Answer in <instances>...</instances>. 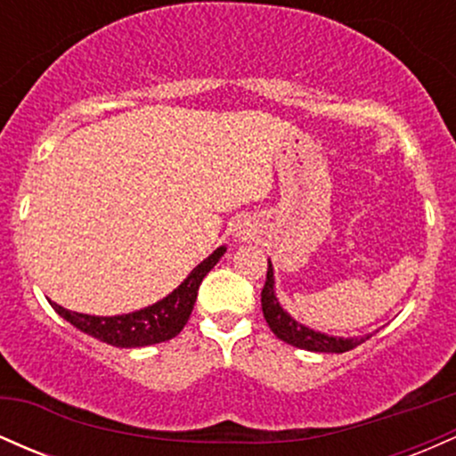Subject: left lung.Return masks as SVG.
<instances>
[{
	"label": "left lung",
	"instance_id": "obj_1",
	"mask_svg": "<svg viewBox=\"0 0 456 456\" xmlns=\"http://www.w3.org/2000/svg\"><path fill=\"white\" fill-rule=\"evenodd\" d=\"M261 311H264V317L265 322H268L270 330L281 338V341L294 345V347L306 349V352L343 354L369 338V337H360V338L328 337V334L315 332V330L302 326V323H297L296 319H291L285 311H282L279 300H276L274 296V274H272L270 261H268V274H265V285L264 289H261Z\"/></svg>",
	"mask_w": 456,
	"mask_h": 456
}]
</instances>
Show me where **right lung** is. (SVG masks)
<instances>
[{
    "label": "right lung",
    "mask_w": 456,
    "mask_h": 456,
    "mask_svg": "<svg viewBox=\"0 0 456 456\" xmlns=\"http://www.w3.org/2000/svg\"><path fill=\"white\" fill-rule=\"evenodd\" d=\"M223 253L224 246L214 250L210 257L201 261L188 274V279L177 287L174 294H169L165 300L156 302V305L143 308V311H134L128 313V315L118 317H94L68 311V308L55 305V302H51V306L66 322H70L72 326L81 330V332L92 334L98 341L115 345V347H145V345L169 341V338L177 337L182 328L186 326L192 306H195L199 285H201L203 276L218 264Z\"/></svg>",
    "instance_id": "1"
}]
</instances>
